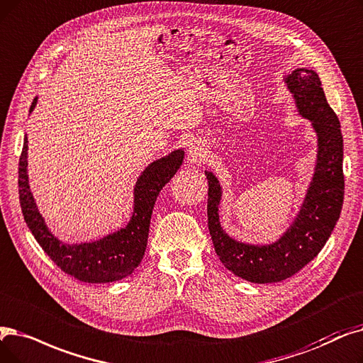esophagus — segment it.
I'll return each instance as SVG.
<instances>
[{
	"label": "esophagus",
	"mask_w": 363,
	"mask_h": 363,
	"mask_svg": "<svg viewBox=\"0 0 363 363\" xmlns=\"http://www.w3.org/2000/svg\"><path fill=\"white\" fill-rule=\"evenodd\" d=\"M206 154L208 148L201 140H194V143H191V145L188 147V159L191 160V163H201L206 159Z\"/></svg>",
	"instance_id": "esophagus-1"
}]
</instances>
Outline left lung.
I'll use <instances>...</instances> for the list:
<instances>
[{
	"mask_svg": "<svg viewBox=\"0 0 363 363\" xmlns=\"http://www.w3.org/2000/svg\"><path fill=\"white\" fill-rule=\"evenodd\" d=\"M299 117L311 123L316 135V160L303 203L274 242L249 243L231 238L220 224L223 185L211 170L208 184V225L216 255L227 270L250 283L281 281L316 257L333 233L344 199L342 135L316 71L295 68L283 77Z\"/></svg>",
	"mask_w": 363,
	"mask_h": 363,
	"instance_id": "1",
	"label": "left lung"
}]
</instances>
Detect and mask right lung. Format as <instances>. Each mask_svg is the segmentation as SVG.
<instances>
[{"label":"right lung","instance_id":"1","mask_svg":"<svg viewBox=\"0 0 363 363\" xmlns=\"http://www.w3.org/2000/svg\"><path fill=\"white\" fill-rule=\"evenodd\" d=\"M38 104L33 101L29 114ZM184 148L151 162L138 177L133 186L132 213L125 225L96 240L65 243L52 233L35 197L28 175V138L19 160V199L25 223L50 259L67 274L86 283H109L130 276L143 261L148 243V231L154 204L162 188L177 175L184 163Z\"/></svg>","mask_w":363,"mask_h":363}]
</instances>
